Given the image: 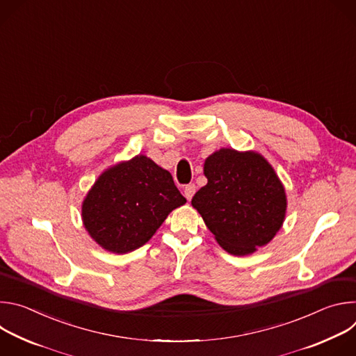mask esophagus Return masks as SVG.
I'll list each match as a JSON object with an SVG mask.
<instances>
[{
	"mask_svg": "<svg viewBox=\"0 0 356 356\" xmlns=\"http://www.w3.org/2000/svg\"><path fill=\"white\" fill-rule=\"evenodd\" d=\"M184 197L187 198V200H191V197L194 195V193H195V186L194 184H187L186 187H184Z\"/></svg>",
	"mask_w": 356,
	"mask_h": 356,
	"instance_id": "34e87169",
	"label": "esophagus"
}]
</instances>
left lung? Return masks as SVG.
<instances>
[{
  "mask_svg": "<svg viewBox=\"0 0 356 356\" xmlns=\"http://www.w3.org/2000/svg\"><path fill=\"white\" fill-rule=\"evenodd\" d=\"M207 184L191 206L218 245L231 255H250L269 243L284 222L287 197L272 165L255 150L221 147L204 162Z\"/></svg>",
  "mask_w": 356,
  "mask_h": 356,
  "instance_id": "obj_1",
  "label": "left lung"
}]
</instances>
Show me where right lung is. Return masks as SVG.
I'll list each match as a JSON object with an SVG mask.
<instances>
[{
    "mask_svg": "<svg viewBox=\"0 0 356 356\" xmlns=\"http://www.w3.org/2000/svg\"><path fill=\"white\" fill-rule=\"evenodd\" d=\"M184 202L168 170L136 155L98 176L83 200L81 220L101 248L122 255L145 245Z\"/></svg>",
    "mask_w": 356,
    "mask_h": 356,
    "instance_id": "obj_1",
    "label": "right lung"
}]
</instances>
